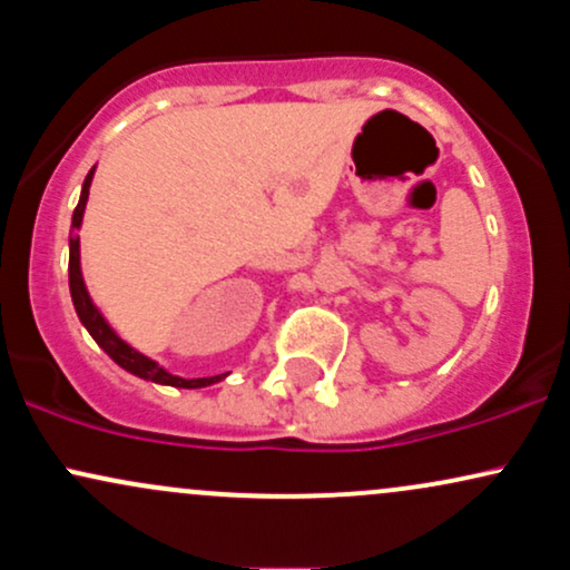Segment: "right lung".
Wrapping results in <instances>:
<instances>
[{"label":"right lung","instance_id":"1","mask_svg":"<svg viewBox=\"0 0 570 570\" xmlns=\"http://www.w3.org/2000/svg\"><path fill=\"white\" fill-rule=\"evenodd\" d=\"M94 171H96V168H90L88 176H85L80 203H77L75 214H71V233H69V292H71V303H75V311H77V316H80L82 326L90 332V337L96 340L98 348H104V353H107V356L112 358L115 364H120L122 370L130 372V375L141 377V381H153V383H160V385H174V389H206V385L225 381L227 372H222V375H212V377H189V381H187V377L171 375V372L163 370L158 362H153L149 356H144V353L130 348L126 340L117 335L112 326L107 324V318L101 316V311H98V307L94 305V299H90V294H88V289H85V281H82L80 235H77V230H80V225H82L85 203H88Z\"/></svg>","mask_w":570,"mask_h":570}]
</instances>
